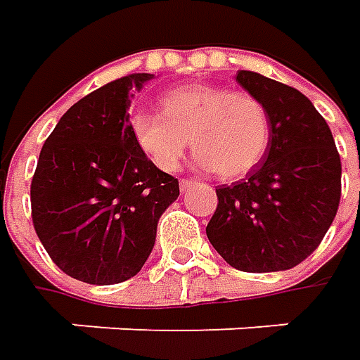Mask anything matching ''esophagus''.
<instances>
[{"instance_id": "34e87169", "label": "esophagus", "mask_w": 360, "mask_h": 360, "mask_svg": "<svg viewBox=\"0 0 360 360\" xmlns=\"http://www.w3.org/2000/svg\"><path fill=\"white\" fill-rule=\"evenodd\" d=\"M190 186H194V180H188V178H182V180H180V190H182V192H186Z\"/></svg>"}]
</instances>
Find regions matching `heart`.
Masks as SVG:
<instances>
[{
    "label": "heart",
    "instance_id": "b5f03b06",
    "mask_svg": "<svg viewBox=\"0 0 360 360\" xmlns=\"http://www.w3.org/2000/svg\"><path fill=\"white\" fill-rule=\"evenodd\" d=\"M162 114L136 112L130 134L138 150L158 170L174 172L188 146L196 166L224 180L250 172L266 154L270 120L264 104L248 91L210 84H186L166 91Z\"/></svg>",
    "mask_w": 360,
    "mask_h": 360
}]
</instances>
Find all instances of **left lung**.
<instances>
[{"mask_svg":"<svg viewBox=\"0 0 360 360\" xmlns=\"http://www.w3.org/2000/svg\"><path fill=\"white\" fill-rule=\"evenodd\" d=\"M236 82L266 108L270 142L248 178L216 188L206 236L236 270H288L316 250L337 216L340 156L304 94L246 70Z\"/></svg>","mask_w":360,"mask_h":360,"instance_id":"1","label":"left lung"}]
</instances>
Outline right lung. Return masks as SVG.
I'll use <instances>...</instances> for the list:
<instances>
[{"instance_id":"1","label":"right lung","mask_w":360,"mask_h":360,"mask_svg":"<svg viewBox=\"0 0 360 360\" xmlns=\"http://www.w3.org/2000/svg\"><path fill=\"white\" fill-rule=\"evenodd\" d=\"M154 74H130L88 94L63 114L39 152L32 220L60 269L82 283L136 276L156 242L160 216L180 196L178 180L134 144V91Z\"/></svg>"}]
</instances>
